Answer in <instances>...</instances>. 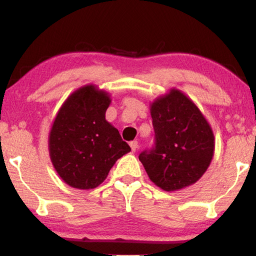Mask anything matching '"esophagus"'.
<instances>
[{
    "label": "esophagus",
    "mask_w": 256,
    "mask_h": 256,
    "mask_svg": "<svg viewBox=\"0 0 256 256\" xmlns=\"http://www.w3.org/2000/svg\"><path fill=\"white\" fill-rule=\"evenodd\" d=\"M130 146H131V149L133 152H136V149L138 148V141H132L131 144H130Z\"/></svg>",
    "instance_id": "34e87169"
}]
</instances>
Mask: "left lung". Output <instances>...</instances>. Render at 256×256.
Wrapping results in <instances>:
<instances>
[{
  "label": "left lung",
  "instance_id": "8db88e82",
  "mask_svg": "<svg viewBox=\"0 0 256 256\" xmlns=\"http://www.w3.org/2000/svg\"><path fill=\"white\" fill-rule=\"evenodd\" d=\"M154 148L138 156L150 180L167 192L196 184L214 154L211 125L188 96L170 88L150 102Z\"/></svg>",
  "mask_w": 256,
  "mask_h": 256
}]
</instances>
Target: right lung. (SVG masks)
<instances>
[{
  "mask_svg": "<svg viewBox=\"0 0 256 256\" xmlns=\"http://www.w3.org/2000/svg\"><path fill=\"white\" fill-rule=\"evenodd\" d=\"M110 94L96 84L80 86L62 104L48 134L50 158L64 183L78 190L100 185L118 159L131 151L106 120Z\"/></svg>",
  "mask_w": 256,
  "mask_h": 256,
  "instance_id": "1",
  "label": "right lung"
}]
</instances>
